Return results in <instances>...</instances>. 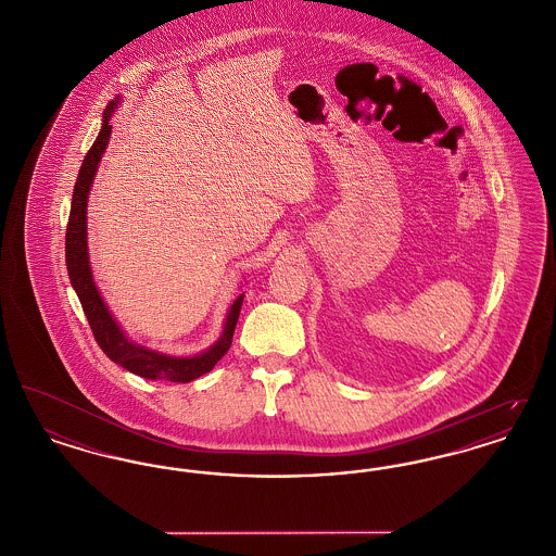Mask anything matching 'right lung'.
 I'll return each instance as SVG.
<instances>
[{"mask_svg":"<svg viewBox=\"0 0 556 556\" xmlns=\"http://www.w3.org/2000/svg\"><path fill=\"white\" fill-rule=\"evenodd\" d=\"M114 106H116V100L112 104H108L106 110H104L102 131H100L98 139L93 141V146L89 148L87 156L83 160L79 177H77V184L73 189L71 216H68V225H66V268H68V277H71V283L77 291V295H79L80 306H83L85 317L89 320L93 338H96L98 345L104 350V354L110 361H114L116 365L131 370L139 377H146V379L187 383V381H193V379L202 377L204 372L212 370V367L231 348L233 331H236V325H238L239 308H241V302H243V293L238 295V300L233 302V306L229 311V317L225 323V331H223L220 340L212 345L211 350H206L198 356L173 358V356H166V354L146 350L141 345L131 344L125 338V333L121 331V327L110 315L100 291L96 288L91 266H89V256H87V195H89V187L93 184L98 164H100V159L106 150L108 139H110V132H112L110 116L114 112Z\"/></svg>","mask_w":556,"mask_h":556,"instance_id":"add662e5","label":"right lung"}]
</instances>
